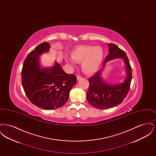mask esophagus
Here are the masks:
<instances>
[{
	"label": "esophagus",
	"instance_id": "34e87169",
	"mask_svg": "<svg viewBox=\"0 0 156 156\" xmlns=\"http://www.w3.org/2000/svg\"><path fill=\"white\" fill-rule=\"evenodd\" d=\"M76 78H77V80H80V79L82 78V76H80V75H77V76H76Z\"/></svg>",
	"mask_w": 156,
	"mask_h": 156
}]
</instances>
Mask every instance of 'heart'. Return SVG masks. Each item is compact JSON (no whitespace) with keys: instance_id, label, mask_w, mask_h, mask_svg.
Instances as JSON below:
<instances>
[{"instance_id":"heart-1","label":"heart","mask_w":156,"mask_h":156,"mask_svg":"<svg viewBox=\"0 0 156 156\" xmlns=\"http://www.w3.org/2000/svg\"><path fill=\"white\" fill-rule=\"evenodd\" d=\"M71 57L75 62H82V71L90 74L98 70L103 60L104 51L99 46L83 45L78 47L71 53ZM66 61L71 66H74V62L72 60L67 59Z\"/></svg>"}]
</instances>
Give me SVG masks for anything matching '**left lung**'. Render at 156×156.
<instances>
[{
  "mask_svg": "<svg viewBox=\"0 0 156 156\" xmlns=\"http://www.w3.org/2000/svg\"><path fill=\"white\" fill-rule=\"evenodd\" d=\"M108 45L109 52L105 59L104 65L112 59L122 58L126 64L127 76L123 83L108 85L101 78L102 68L89 78L87 99L92 106L99 109H109L121 104L129 92L132 78V68L126 52L113 43Z\"/></svg>",
  "mask_w": 156,
  "mask_h": 156,
  "instance_id": "obj_1",
  "label": "left lung"
}]
</instances>
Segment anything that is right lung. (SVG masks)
I'll return each instance as SVG.
<instances>
[{
    "label": "right lung",
    "mask_w": 156,
    "mask_h": 156,
    "mask_svg": "<svg viewBox=\"0 0 156 156\" xmlns=\"http://www.w3.org/2000/svg\"><path fill=\"white\" fill-rule=\"evenodd\" d=\"M50 47L45 42L38 45L27 56L22 70V83L26 96L32 104L45 110L62 106L76 82V76L67 74L57 62L51 68L41 69L39 57L50 51Z\"/></svg>",
    "instance_id": "right-lung-1"
}]
</instances>
